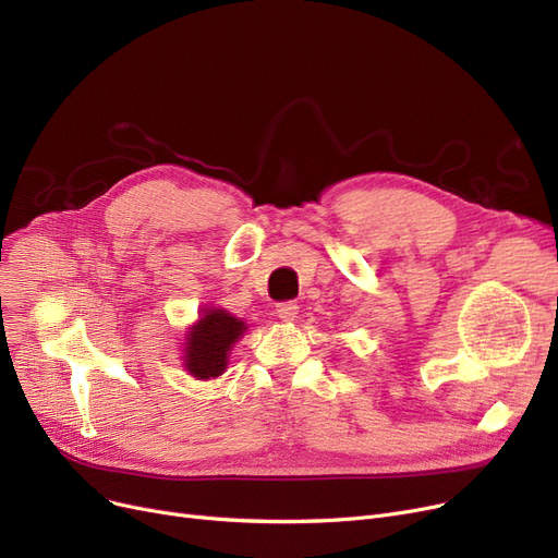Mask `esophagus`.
<instances>
[{
  "mask_svg": "<svg viewBox=\"0 0 558 558\" xmlns=\"http://www.w3.org/2000/svg\"><path fill=\"white\" fill-rule=\"evenodd\" d=\"M276 314H278L280 320H294L296 314H299V305L291 303V301H289V303H280L278 310H276Z\"/></svg>",
  "mask_w": 558,
  "mask_h": 558,
  "instance_id": "34e87169",
  "label": "esophagus"
}]
</instances>
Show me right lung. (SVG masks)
<instances>
[{"instance_id":"obj_1","label":"right lung","mask_w":558,"mask_h":558,"mask_svg":"<svg viewBox=\"0 0 558 558\" xmlns=\"http://www.w3.org/2000/svg\"><path fill=\"white\" fill-rule=\"evenodd\" d=\"M248 326L223 307H203L183 341V368L196 379H215L228 368L230 350Z\"/></svg>"}]
</instances>
